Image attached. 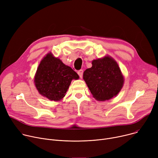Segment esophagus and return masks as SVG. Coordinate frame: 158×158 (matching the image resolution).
I'll use <instances>...</instances> for the list:
<instances>
[{
    "label": "esophagus",
    "instance_id": "esophagus-1",
    "mask_svg": "<svg viewBox=\"0 0 158 158\" xmlns=\"http://www.w3.org/2000/svg\"><path fill=\"white\" fill-rule=\"evenodd\" d=\"M77 73H78V75L79 76V77H80L81 78L82 77V75H83V70H78V71H77Z\"/></svg>",
    "mask_w": 158,
    "mask_h": 158
}]
</instances>
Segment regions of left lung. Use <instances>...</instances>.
<instances>
[{
	"mask_svg": "<svg viewBox=\"0 0 158 158\" xmlns=\"http://www.w3.org/2000/svg\"><path fill=\"white\" fill-rule=\"evenodd\" d=\"M83 79L98 101L108 100L116 96L124 84L118 64L109 56L93 60L92 67L84 72Z\"/></svg>",
	"mask_w": 158,
	"mask_h": 158,
	"instance_id": "1",
	"label": "left lung"
}]
</instances>
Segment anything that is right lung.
I'll return each instance as SVG.
<instances>
[{"mask_svg": "<svg viewBox=\"0 0 158 158\" xmlns=\"http://www.w3.org/2000/svg\"><path fill=\"white\" fill-rule=\"evenodd\" d=\"M79 77L71 67L49 52L40 61L34 82L41 95L50 100L60 101L65 97L72 80Z\"/></svg>", "mask_w": 158, "mask_h": 158, "instance_id": "1", "label": "right lung"}]
</instances>
